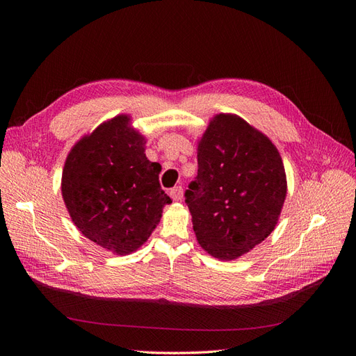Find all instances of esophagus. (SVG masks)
Wrapping results in <instances>:
<instances>
[{
	"label": "esophagus",
	"mask_w": 356,
	"mask_h": 356,
	"mask_svg": "<svg viewBox=\"0 0 356 356\" xmlns=\"http://www.w3.org/2000/svg\"><path fill=\"white\" fill-rule=\"evenodd\" d=\"M169 195H170V197L174 199V200H181L182 196H184V190H182L181 186H177V187H174V188H170Z\"/></svg>",
	"instance_id": "obj_1"
}]
</instances>
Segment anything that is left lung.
<instances>
[{
  "label": "left lung",
  "instance_id": "left-lung-1",
  "mask_svg": "<svg viewBox=\"0 0 356 356\" xmlns=\"http://www.w3.org/2000/svg\"><path fill=\"white\" fill-rule=\"evenodd\" d=\"M184 196L200 246L234 260L275 229L286 196L282 159L241 117L218 114L200 139L197 175Z\"/></svg>",
  "mask_w": 356,
  "mask_h": 356
}]
</instances>
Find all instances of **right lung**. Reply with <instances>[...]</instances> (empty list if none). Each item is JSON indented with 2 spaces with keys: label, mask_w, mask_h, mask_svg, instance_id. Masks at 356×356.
<instances>
[{
  "label": "right lung",
  "mask_w": 356,
  "mask_h": 356,
  "mask_svg": "<svg viewBox=\"0 0 356 356\" xmlns=\"http://www.w3.org/2000/svg\"><path fill=\"white\" fill-rule=\"evenodd\" d=\"M144 144L129 117L117 115L74 145L62 172V196L74 224L120 255L149 238L172 202L160 187V165L145 157Z\"/></svg>",
  "instance_id": "add662e5"
}]
</instances>
